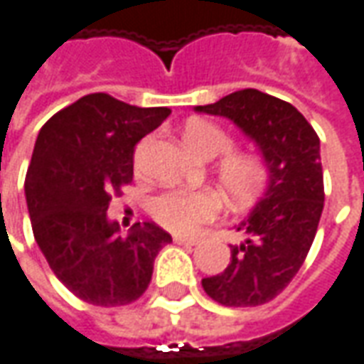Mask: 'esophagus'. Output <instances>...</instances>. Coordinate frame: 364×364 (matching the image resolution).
Returning a JSON list of instances; mask_svg holds the SVG:
<instances>
[{
    "label": "esophagus",
    "mask_w": 364,
    "mask_h": 364,
    "mask_svg": "<svg viewBox=\"0 0 364 364\" xmlns=\"http://www.w3.org/2000/svg\"><path fill=\"white\" fill-rule=\"evenodd\" d=\"M173 241L177 245H197L199 243V239L197 237H181V235H175L173 237Z\"/></svg>",
    "instance_id": "obj_1"
}]
</instances>
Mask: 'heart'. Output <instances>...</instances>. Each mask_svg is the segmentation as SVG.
<instances>
[{
  "label": "heart",
  "mask_w": 364,
  "mask_h": 364,
  "mask_svg": "<svg viewBox=\"0 0 364 364\" xmlns=\"http://www.w3.org/2000/svg\"><path fill=\"white\" fill-rule=\"evenodd\" d=\"M183 141L187 149L199 159H215L217 181L233 203H249L265 191L271 171L267 161L257 153L232 151L233 141L221 127L209 121H189L183 129ZM221 211V199L215 191H185L175 189L155 197L151 203L153 217L175 233H189L199 223L211 221Z\"/></svg>",
  "instance_id": "heart-1"
}]
</instances>
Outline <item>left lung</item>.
I'll return each instance as SVG.
<instances>
[{"label":"left lung","mask_w":364,"mask_h":364,"mask_svg":"<svg viewBox=\"0 0 364 364\" xmlns=\"http://www.w3.org/2000/svg\"><path fill=\"white\" fill-rule=\"evenodd\" d=\"M195 111L233 121L257 145L271 171L265 193L237 225L223 273L203 279L205 293L225 306L269 303L305 261L325 205L321 141L309 121L283 99L241 89Z\"/></svg>","instance_id":"left-lung-1"}]
</instances>
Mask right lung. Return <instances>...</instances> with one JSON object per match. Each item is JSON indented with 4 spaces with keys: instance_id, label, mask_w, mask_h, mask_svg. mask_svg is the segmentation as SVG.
I'll use <instances>...</instances> for the list:
<instances>
[{
    "instance_id": "obj_1",
    "label": "right lung",
    "mask_w": 364,
    "mask_h": 364,
    "mask_svg": "<svg viewBox=\"0 0 364 364\" xmlns=\"http://www.w3.org/2000/svg\"><path fill=\"white\" fill-rule=\"evenodd\" d=\"M171 115L91 93L58 111L37 135L26 175V201L37 247L81 301L129 305L149 287L153 263L171 235L155 223L121 233L111 193L133 179V149Z\"/></svg>"
}]
</instances>
